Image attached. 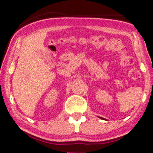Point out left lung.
<instances>
[{"instance_id": "1", "label": "left lung", "mask_w": 153, "mask_h": 153, "mask_svg": "<svg viewBox=\"0 0 153 153\" xmlns=\"http://www.w3.org/2000/svg\"><path fill=\"white\" fill-rule=\"evenodd\" d=\"M100 118H101V119H103V118H101V117H100Z\"/></svg>"}]
</instances>
